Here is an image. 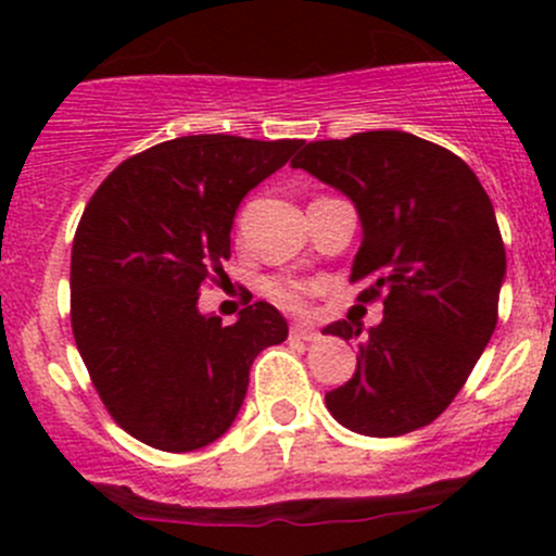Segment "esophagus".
I'll return each mask as SVG.
<instances>
[{"label": "esophagus", "mask_w": 556, "mask_h": 556, "mask_svg": "<svg viewBox=\"0 0 556 556\" xmlns=\"http://www.w3.org/2000/svg\"><path fill=\"white\" fill-rule=\"evenodd\" d=\"M290 333L295 336V339H304V341H314L317 339V328L309 323H293V328H290Z\"/></svg>", "instance_id": "1"}]
</instances>
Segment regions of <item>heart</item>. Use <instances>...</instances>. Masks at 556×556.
Returning <instances> with one entry per match:
<instances>
[{
    "instance_id": "heart-1",
    "label": "heart",
    "mask_w": 556,
    "mask_h": 556,
    "mask_svg": "<svg viewBox=\"0 0 556 556\" xmlns=\"http://www.w3.org/2000/svg\"><path fill=\"white\" fill-rule=\"evenodd\" d=\"M268 293H271L277 301H282V304H290V306H301L306 299V288L304 285L293 282V279H277V282L268 285Z\"/></svg>"
}]
</instances>
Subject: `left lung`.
Wrapping results in <instances>:
<instances>
[{"mask_svg": "<svg viewBox=\"0 0 556 556\" xmlns=\"http://www.w3.org/2000/svg\"><path fill=\"white\" fill-rule=\"evenodd\" d=\"M290 166L355 204L363 242L352 279H371L363 301L384 293L377 328H323L346 341L363 333L355 374L325 392V406L374 439L425 428L495 333L506 250L490 195L463 159L406 131L309 142Z\"/></svg>", "mask_w": 556, "mask_h": 556, "instance_id": "left-lung-1", "label": "left lung"}]
</instances>
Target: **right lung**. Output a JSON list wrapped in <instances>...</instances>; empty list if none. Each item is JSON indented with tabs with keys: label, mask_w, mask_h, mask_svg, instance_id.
<instances>
[{
	"label": "right lung",
	"mask_w": 556,
	"mask_h": 556,
	"mask_svg": "<svg viewBox=\"0 0 556 556\" xmlns=\"http://www.w3.org/2000/svg\"><path fill=\"white\" fill-rule=\"evenodd\" d=\"M304 139L199 134L123 161L99 185L72 244V333L106 412L142 444L193 452L242 408L252 361L288 339L257 301L223 325L201 285L231 255L239 204Z\"/></svg>",
	"instance_id": "obj_1"
}]
</instances>
